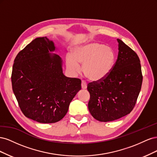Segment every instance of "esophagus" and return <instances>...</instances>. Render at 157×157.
<instances>
[{
  "mask_svg": "<svg viewBox=\"0 0 157 157\" xmlns=\"http://www.w3.org/2000/svg\"><path fill=\"white\" fill-rule=\"evenodd\" d=\"M81 86H82V89H86V88H87V84H86V82H84V80H82V81Z\"/></svg>",
  "mask_w": 157,
  "mask_h": 157,
  "instance_id": "obj_1",
  "label": "esophagus"
}]
</instances>
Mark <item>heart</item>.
Wrapping results in <instances>:
<instances>
[{
	"mask_svg": "<svg viewBox=\"0 0 157 157\" xmlns=\"http://www.w3.org/2000/svg\"><path fill=\"white\" fill-rule=\"evenodd\" d=\"M116 59L114 50L98 42H90L75 48L72 56L67 55L65 63L73 73L80 71L78 63L82 64V72L90 80L97 81L108 75L113 67Z\"/></svg>",
	"mask_w": 157,
	"mask_h": 157,
	"instance_id": "b5f03b06",
	"label": "heart"
}]
</instances>
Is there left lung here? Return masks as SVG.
Returning <instances> with one entry per match:
<instances>
[{"mask_svg":"<svg viewBox=\"0 0 157 157\" xmlns=\"http://www.w3.org/2000/svg\"><path fill=\"white\" fill-rule=\"evenodd\" d=\"M117 41V59L110 73L87 86L89 111L101 122L113 121L129 114L135 107L143 81L138 56L121 40Z\"/></svg>","mask_w":157,"mask_h":157,"instance_id":"left-lung-1","label":"left lung"}]
</instances>
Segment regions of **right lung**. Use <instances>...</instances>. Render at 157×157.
I'll use <instances>...</instances> for the list:
<instances>
[{
	"label": "right lung",
	"instance_id": "add662e5",
	"mask_svg": "<svg viewBox=\"0 0 157 157\" xmlns=\"http://www.w3.org/2000/svg\"><path fill=\"white\" fill-rule=\"evenodd\" d=\"M47 37L32 40L16 56L12 84L19 107L26 117L54 123L65 116L71 101L81 89V80L65 77L62 61Z\"/></svg>",
	"mask_w": 157,
	"mask_h": 157
}]
</instances>
